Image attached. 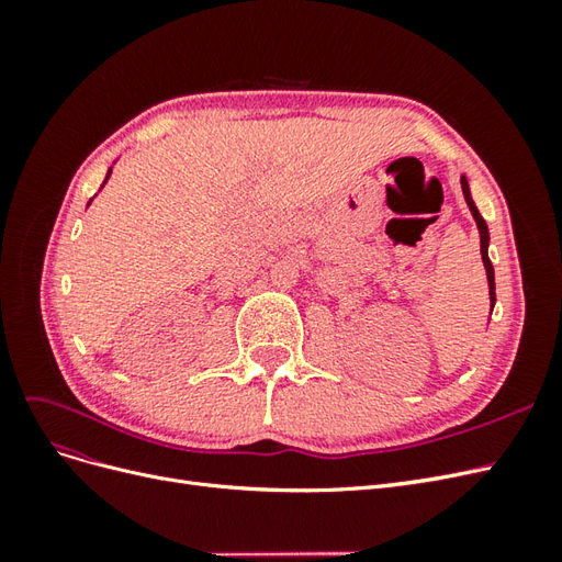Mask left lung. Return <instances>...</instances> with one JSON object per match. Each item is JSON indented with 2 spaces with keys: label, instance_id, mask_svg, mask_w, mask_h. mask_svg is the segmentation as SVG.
Segmentation results:
<instances>
[{
  "label": "left lung",
  "instance_id": "obj_1",
  "mask_svg": "<svg viewBox=\"0 0 562 562\" xmlns=\"http://www.w3.org/2000/svg\"><path fill=\"white\" fill-rule=\"evenodd\" d=\"M462 192H464V199H467V206L475 220V225H479V232H481V255H483V265H485V274H487V288H490V307H495V267H492L490 258H487V246H490V232H487V225L483 215L479 213V209H475V203L471 199V190H469V180L467 176H462ZM492 314V312H490Z\"/></svg>",
  "mask_w": 562,
  "mask_h": 562
}]
</instances>
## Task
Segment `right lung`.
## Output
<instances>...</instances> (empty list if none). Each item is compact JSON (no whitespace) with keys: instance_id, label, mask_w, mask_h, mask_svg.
I'll return each instance as SVG.
<instances>
[{"instance_id":"right-lung-1","label":"right lung","mask_w":562,"mask_h":562,"mask_svg":"<svg viewBox=\"0 0 562 562\" xmlns=\"http://www.w3.org/2000/svg\"><path fill=\"white\" fill-rule=\"evenodd\" d=\"M110 176H112V168H110V171H108V176H105V182L110 180ZM105 182H103V184H105ZM89 203H91V201H89Z\"/></svg>"}]
</instances>
